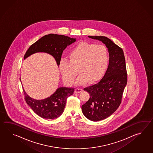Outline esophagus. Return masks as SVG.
<instances>
[{
	"label": "esophagus",
	"mask_w": 153,
	"mask_h": 153,
	"mask_svg": "<svg viewBox=\"0 0 153 153\" xmlns=\"http://www.w3.org/2000/svg\"><path fill=\"white\" fill-rule=\"evenodd\" d=\"M82 90L80 89V88H76L75 90V91H74V92H75V94H78V93H80V92H82Z\"/></svg>",
	"instance_id": "esophagus-1"
}]
</instances>
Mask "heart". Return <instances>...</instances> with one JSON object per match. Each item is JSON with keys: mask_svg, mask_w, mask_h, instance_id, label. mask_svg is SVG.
<instances>
[{"mask_svg": "<svg viewBox=\"0 0 153 153\" xmlns=\"http://www.w3.org/2000/svg\"><path fill=\"white\" fill-rule=\"evenodd\" d=\"M68 58V61L61 59L59 63L63 81L72 84L78 70L80 76L76 84L85 85L87 81H96L104 75L109 63V53L103 45L81 42L69 51Z\"/></svg>", "mask_w": 153, "mask_h": 153, "instance_id": "1", "label": "heart"}]
</instances>
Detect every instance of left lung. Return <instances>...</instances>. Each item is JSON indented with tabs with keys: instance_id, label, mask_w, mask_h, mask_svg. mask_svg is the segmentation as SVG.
Masks as SVG:
<instances>
[{
	"instance_id": "8db88e82",
	"label": "left lung",
	"mask_w": 153,
	"mask_h": 153,
	"mask_svg": "<svg viewBox=\"0 0 153 153\" xmlns=\"http://www.w3.org/2000/svg\"><path fill=\"white\" fill-rule=\"evenodd\" d=\"M101 41L107 48L109 65L104 76L97 84L85 88L90 97L81 107L90 120L98 121L110 117L119 107L127 84V72L123 49L103 36H88Z\"/></svg>"
}]
</instances>
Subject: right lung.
<instances>
[{
  "label": "right lung",
  "instance_id": "1",
  "mask_svg": "<svg viewBox=\"0 0 153 153\" xmlns=\"http://www.w3.org/2000/svg\"><path fill=\"white\" fill-rule=\"evenodd\" d=\"M75 41V38L67 36L49 34L42 36L29 47L24 59L36 52H45L52 56L59 66L63 50ZM20 79L21 80V78ZM23 90L26 103L40 117L46 119L59 117L65 110L67 98L74 91L73 88L60 87L49 97L38 100L29 97Z\"/></svg>",
  "mask_w": 153,
  "mask_h": 153
}]
</instances>
